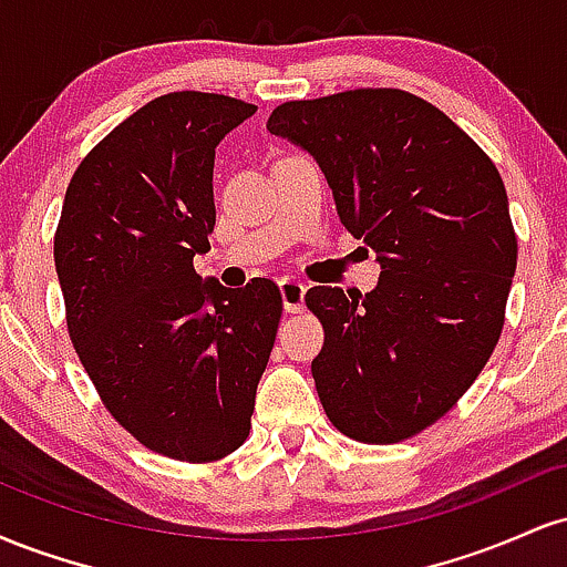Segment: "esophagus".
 I'll return each mask as SVG.
<instances>
[{
  "label": "esophagus",
  "mask_w": 567,
  "mask_h": 567,
  "mask_svg": "<svg viewBox=\"0 0 567 567\" xmlns=\"http://www.w3.org/2000/svg\"><path fill=\"white\" fill-rule=\"evenodd\" d=\"M279 296H282L285 311H290V315H298V311H303L306 285L301 282V279H296V277L279 279Z\"/></svg>",
  "instance_id": "1"
}]
</instances>
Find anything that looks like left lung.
Returning a JSON list of instances; mask_svg holds the SVG:
<instances>
[{
  "instance_id": "1",
  "label": "left lung",
  "mask_w": 567,
  "mask_h": 567,
  "mask_svg": "<svg viewBox=\"0 0 567 567\" xmlns=\"http://www.w3.org/2000/svg\"><path fill=\"white\" fill-rule=\"evenodd\" d=\"M269 133L309 154L341 224L373 247L375 290L317 285L306 306L324 347L311 362L328 419L386 445L445 415L496 349L517 237L483 148L405 90L290 101Z\"/></svg>"
}]
</instances>
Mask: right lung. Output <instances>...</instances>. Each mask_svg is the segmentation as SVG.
<instances>
[{"label":"right lung","instance_id":"1","mask_svg":"<svg viewBox=\"0 0 567 567\" xmlns=\"http://www.w3.org/2000/svg\"><path fill=\"white\" fill-rule=\"evenodd\" d=\"M252 114L226 95L154 97L82 159L55 234L90 381L141 445L188 464L247 440L282 317L271 279L231 290L194 271L216 226V146Z\"/></svg>","mask_w":567,"mask_h":567}]
</instances>
